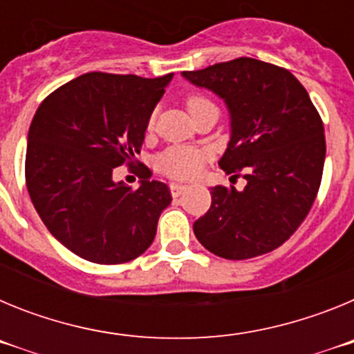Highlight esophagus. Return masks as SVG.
Wrapping results in <instances>:
<instances>
[{
    "mask_svg": "<svg viewBox=\"0 0 354 354\" xmlns=\"http://www.w3.org/2000/svg\"><path fill=\"white\" fill-rule=\"evenodd\" d=\"M186 189H187L186 184H179V183H171L170 184V192H171V196H174V198H177V196L183 195Z\"/></svg>",
    "mask_w": 354,
    "mask_h": 354,
    "instance_id": "34e87169",
    "label": "esophagus"
}]
</instances>
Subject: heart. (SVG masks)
<instances>
[{
    "label": "heart",
    "mask_w": 354,
    "mask_h": 354,
    "mask_svg": "<svg viewBox=\"0 0 354 354\" xmlns=\"http://www.w3.org/2000/svg\"><path fill=\"white\" fill-rule=\"evenodd\" d=\"M187 111L193 113L196 109L211 106V101H207L202 95H189L186 101ZM154 126V117L149 120V127ZM205 154L195 147H170L158 158V168L167 174L168 177L174 179H192L200 171L204 165Z\"/></svg>",
    "instance_id": "obj_1"
}]
</instances>
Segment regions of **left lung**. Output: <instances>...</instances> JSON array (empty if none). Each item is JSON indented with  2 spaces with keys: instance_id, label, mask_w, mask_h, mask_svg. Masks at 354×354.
<instances>
[{
  "instance_id": "8db88e82",
  "label": "left lung",
  "mask_w": 354,
  "mask_h": 354,
  "mask_svg": "<svg viewBox=\"0 0 354 354\" xmlns=\"http://www.w3.org/2000/svg\"><path fill=\"white\" fill-rule=\"evenodd\" d=\"M183 76L225 101L230 142L220 168L246 179L241 192L211 187V209L193 223L196 239L228 261L273 252L301 225L321 186L326 142L317 109L287 68L255 58Z\"/></svg>"
}]
</instances>
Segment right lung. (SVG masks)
I'll use <instances>...</instances> for the list:
<instances>
[{
	"label": "right lung",
	"instance_id": "add662e5",
	"mask_svg": "<svg viewBox=\"0 0 354 354\" xmlns=\"http://www.w3.org/2000/svg\"><path fill=\"white\" fill-rule=\"evenodd\" d=\"M174 74L88 72L48 95L28 131L26 186L40 220L65 248L95 264L140 257L156 237L170 187L142 167L138 189L113 180L133 165Z\"/></svg>",
	"mask_w": 354,
	"mask_h": 354
}]
</instances>
